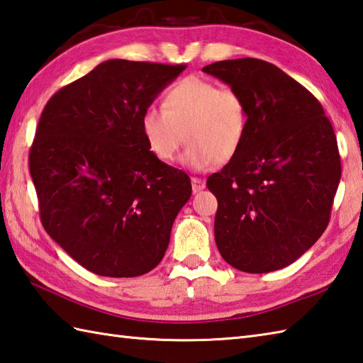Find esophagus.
<instances>
[{
	"mask_svg": "<svg viewBox=\"0 0 363 363\" xmlns=\"http://www.w3.org/2000/svg\"><path fill=\"white\" fill-rule=\"evenodd\" d=\"M206 187V181L201 177H191V189L196 194V191H201Z\"/></svg>",
	"mask_w": 363,
	"mask_h": 363,
	"instance_id": "1",
	"label": "esophagus"
}]
</instances>
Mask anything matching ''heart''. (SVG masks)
I'll use <instances>...</instances> for the list:
<instances>
[{"mask_svg":"<svg viewBox=\"0 0 363 363\" xmlns=\"http://www.w3.org/2000/svg\"><path fill=\"white\" fill-rule=\"evenodd\" d=\"M140 133L148 150L160 162H173L184 143L182 164L201 172L218 162L233 160L248 133V107L235 89L187 76L169 87L156 107L145 109Z\"/></svg>","mask_w":363,"mask_h":363,"instance_id":"heart-1","label":"heart"}]
</instances>
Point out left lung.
I'll list each match as a JSON object with an SVG mask.
<instances>
[{
    "mask_svg": "<svg viewBox=\"0 0 363 363\" xmlns=\"http://www.w3.org/2000/svg\"><path fill=\"white\" fill-rule=\"evenodd\" d=\"M203 72L235 89L248 107L242 150L207 177L218 201L215 242L240 272H276L328 228L342 176L333 125L309 90L265 60H221Z\"/></svg>",
    "mask_w": 363,
    "mask_h": 363,
    "instance_id": "8db88e82",
    "label": "left lung"
}]
</instances>
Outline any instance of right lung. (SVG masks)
Instances as JSON below:
<instances>
[{
    "label": "right lung",
    "instance_id": "obj_1",
    "mask_svg": "<svg viewBox=\"0 0 363 363\" xmlns=\"http://www.w3.org/2000/svg\"><path fill=\"white\" fill-rule=\"evenodd\" d=\"M186 65L111 59L42 112L29 172L46 233L89 272L135 277L159 265L190 177L151 154L145 109Z\"/></svg>",
    "mask_w": 363,
    "mask_h": 363
}]
</instances>
